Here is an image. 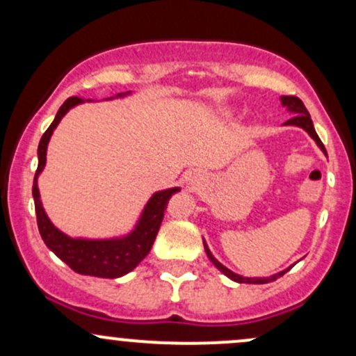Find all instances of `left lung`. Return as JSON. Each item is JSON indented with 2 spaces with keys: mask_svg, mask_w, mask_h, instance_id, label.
Wrapping results in <instances>:
<instances>
[{
  "mask_svg": "<svg viewBox=\"0 0 356 356\" xmlns=\"http://www.w3.org/2000/svg\"><path fill=\"white\" fill-rule=\"evenodd\" d=\"M281 104H283L284 107L289 110V112L295 113V117L289 118V120L286 122V125H296V127H301V129H305L306 132H308L309 136H312L313 140L316 142L318 147H320V149L323 150V152L326 154L325 145H323V142L320 140V137H318V134L314 132V127H313L312 117H309L308 110H306V107H305L303 102H301L300 99H298V97L283 95V97H281ZM204 249H206L207 257H209V259L212 261V264H214V266L218 268L219 271H222L224 275H226L227 277H231L232 281H236V283H249V284H263V283H269V281H275L276 277L283 276L284 273L288 271V269H284V271L277 273V275H275V276H269V277H244V276L236 275V273H232L231 269H227L226 266H222V264H220L219 261L216 259L214 256H212V252L209 251V248H207V244H206V243H204Z\"/></svg>",
  "mask_w": 356,
  "mask_h": 356,
  "instance_id": "8db88e82",
  "label": "left lung"
}]
</instances>
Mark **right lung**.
<instances>
[{
	"label": "right lung",
	"instance_id": "right-lung-1",
	"mask_svg": "<svg viewBox=\"0 0 356 356\" xmlns=\"http://www.w3.org/2000/svg\"><path fill=\"white\" fill-rule=\"evenodd\" d=\"M127 93H118L117 97H124ZM79 104H83V100L79 99V97H70V99L65 100V104L56 112L55 120L51 122V125L48 127L47 132L43 134L42 140H40L38 169H36L33 181L36 222H38L40 234H42V239L44 241L48 249H51L73 271L79 273V275L110 277V280H113V277H120L132 271L149 254L155 236L159 232V227H161L162 218H164L167 202L172 197V194L181 189L172 187V189L155 192L152 197L149 199V202H147L136 229L130 232V234L124 236V238L73 239L63 234L60 229H56L51 224V220L48 219L47 212H44L42 206V201H40V191L36 179H38L40 172H42L44 164H47V147L53 130L60 124L65 113Z\"/></svg>",
	"mask_w": 356,
	"mask_h": 356
}]
</instances>
